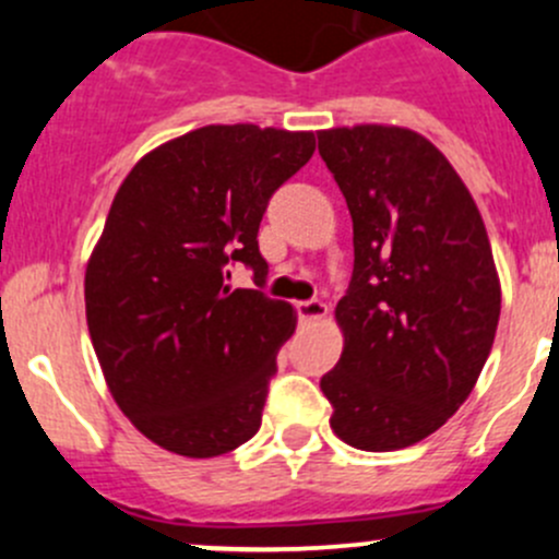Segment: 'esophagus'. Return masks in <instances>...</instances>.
Here are the masks:
<instances>
[{"label":"esophagus","instance_id":"obj_1","mask_svg":"<svg viewBox=\"0 0 559 559\" xmlns=\"http://www.w3.org/2000/svg\"><path fill=\"white\" fill-rule=\"evenodd\" d=\"M297 316H300L302 321H316V319H324L326 316V306L321 300H302V302H297Z\"/></svg>","mask_w":559,"mask_h":559}]
</instances>
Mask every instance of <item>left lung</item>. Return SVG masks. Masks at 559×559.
<instances>
[{
	"label": "left lung",
	"instance_id": "8db88e82",
	"mask_svg": "<svg viewBox=\"0 0 559 559\" xmlns=\"http://www.w3.org/2000/svg\"><path fill=\"white\" fill-rule=\"evenodd\" d=\"M319 154L354 224V273L335 308L346 346L321 392L341 441L394 452L465 403L492 352V248L471 191L421 134L330 129Z\"/></svg>",
	"mask_w": 559,
	"mask_h": 559
}]
</instances>
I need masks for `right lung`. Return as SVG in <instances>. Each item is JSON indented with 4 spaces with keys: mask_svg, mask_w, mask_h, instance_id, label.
Returning a JSON list of instances; mask_svg holds the SVG:
<instances>
[{
    "mask_svg": "<svg viewBox=\"0 0 559 559\" xmlns=\"http://www.w3.org/2000/svg\"><path fill=\"white\" fill-rule=\"evenodd\" d=\"M316 151L313 132L202 127L151 151L112 200L86 267V321L118 408L183 456H218L262 425L295 308L262 292L259 224ZM243 263L257 290H229Z\"/></svg>",
    "mask_w": 559,
    "mask_h": 559,
    "instance_id": "obj_1",
    "label": "right lung"
}]
</instances>
